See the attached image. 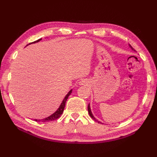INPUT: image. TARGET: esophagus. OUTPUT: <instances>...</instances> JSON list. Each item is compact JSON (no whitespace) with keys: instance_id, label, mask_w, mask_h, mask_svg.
Masks as SVG:
<instances>
[{"instance_id":"34e87169","label":"esophagus","mask_w":157,"mask_h":157,"mask_svg":"<svg viewBox=\"0 0 157 157\" xmlns=\"http://www.w3.org/2000/svg\"><path fill=\"white\" fill-rule=\"evenodd\" d=\"M89 81H87L86 79H84V80H82V81L80 82V85H88Z\"/></svg>"}]
</instances>
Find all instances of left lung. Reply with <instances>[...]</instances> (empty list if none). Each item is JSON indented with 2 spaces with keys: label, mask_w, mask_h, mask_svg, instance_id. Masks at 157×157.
Wrapping results in <instances>:
<instances>
[{
  "label": "left lung",
  "mask_w": 157,
  "mask_h": 157,
  "mask_svg": "<svg viewBox=\"0 0 157 157\" xmlns=\"http://www.w3.org/2000/svg\"><path fill=\"white\" fill-rule=\"evenodd\" d=\"M130 47L132 48V50H134V48H132V47L130 46ZM88 111H89V115H90V116L91 117V118H93V119L94 120L96 121H97V122H98V123H101L100 121H99L98 120H97L95 119V118L94 117V116H93V114H92V113H91V111H90V105H89H89H88Z\"/></svg>",
  "instance_id": "left-lung-1"
}]
</instances>
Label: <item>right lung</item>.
<instances>
[{
  "mask_svg": "<svg viewBox=\"0 0 157 157\" xmlns=\"http://www.w3.org/2000/svg\"><path fill=\"white\" fill-rule=\"evenodd\" d=\"M41 40V39H39V40H37L36 41H33V42L29 43V44H32V43L38 42V41H40ZM71 93H72V90H70L67 95H66L64 100L62 101L61 105H60V107H59V108L57 109V111H56L55 113H54L53 114L51 115V116H49V117H48L46 118H44V119H42V120H34L36 121H41V122H46V121H53V120H57L58 118H59V117L61 116L62 113H63L64 109V107H65V105H66V102H67V100L68 99V97H69L70 95H71Z\"/></svg>",
  "mask_w": 157,
  "mask_h": 157,
  "instance_id": "1",
  "label": "right lung"
}]
</instances>
